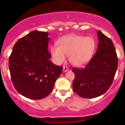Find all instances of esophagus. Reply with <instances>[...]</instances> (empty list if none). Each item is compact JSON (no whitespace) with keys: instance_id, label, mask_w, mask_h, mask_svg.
Returning a JSON list of instances; mask_svg holds the SVG:
<instances>
[{"instance_id":"1","label":"esophagus","mask_w":125,"mask_h":125,"mask_svg":"<svg viewBox=\"0 0 125 125\" xmlns=\"http://www.w3.org/2000/svg\"><path fill=\"white\" fill-rule=\"evenodd\" d=\"M69 70V68H68V66H63V71L64 72H66V71H68Z\"/></svg>"}]
</instances>
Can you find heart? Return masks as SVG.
I'll return each mask as SVG.
<instances>
[{"label": "heart", "mask_w": 125, "mask_h": 125, "mask_svg": "<svg viewBox=\"0 0 125 125\" xmlns=\"http://www.w3.org/2000/svg\"><path fill=\"white\" fill-rule=\"evenodd\" d=\"M96 47L95 39L91 36L69 35L58 42V47L52 46L51 52L53 59L58 64L66 60L69 56V62L73 65L81 66L88 62L93 56Z\"/></svg>", "instance_id": "heart-1"}]
</instances>
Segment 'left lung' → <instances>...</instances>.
I'll return each instance as SVG.
<instances>
[{"mask_svg": "<svg viewBox=\"0 0 125 125\" xmlns=\"http://www.w3.org/2000/svg\"><path fill=\"white\" fill-rule=\"evenodd\" d=\"M96 52L83 68H72L74 92L84 98H94L107 91L118 68V57L112 41L98 31Z\"/></svg>", "mask_w": 125, "mask_h": 125, "instance_id": "8db88e82", "label": "left lung"}]
</instances>
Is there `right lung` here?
I'll return each instance as SVG.
<instances>
[{
    "mask_svg": "<svg viewBox=\"0 0 125 125\" xmlns=\"http://www.w3.org/2000/svg\"><path fill=\"white\" fill-rule=\"evenodd\" d=\"M48 34L31 32L17 41L9 57V68L14 88L32 100L49 95L63 68L49 60L51 54L47 51Z\"/></svg>",
    "mask_w": 125,
    "mask_h": 125,
    "instance_id": "right-lung-1",
    "label": "right lung"
}]
</instances>
